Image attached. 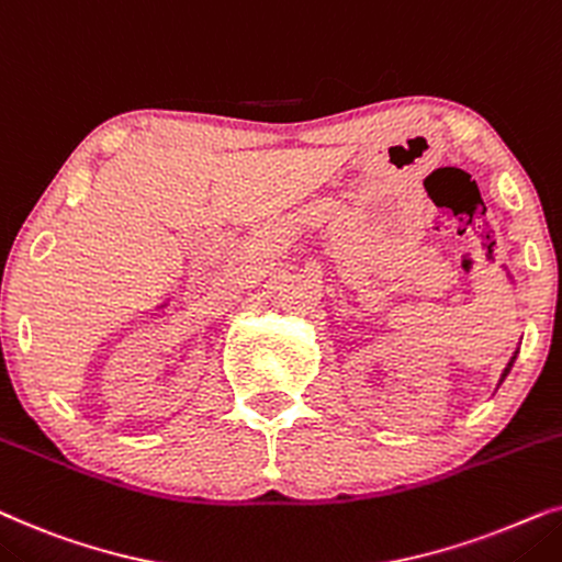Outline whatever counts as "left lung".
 Wrapping results in <instances>:
<instances>
[{"label":"left lung","instance_id":"1","mask_svg":"<svg viewBox=\"0 0 562 562\" xmlns=\"http://www.w3.org/2000/svg\"><path fill=\"white\" fill-rule=\"evenodd\" d=\"M516 355H519V349H516V351H514V357H512V359H508V364H506V368H504V372H501V383H504V380H506V375H508V372H512Z\"/></svg>","mask_w":562,"mask_h":562}]
</instances>
